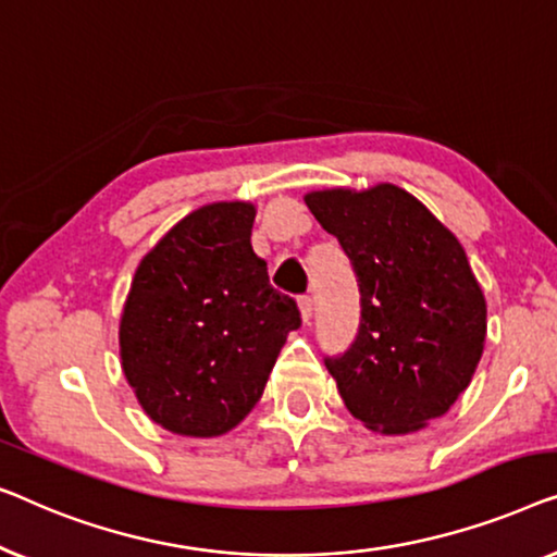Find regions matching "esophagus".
I'll return each instance as SVG.
<instances>
[{
    "label": "esophagus",
    "mask_w": 557,
    "mask_h": 557,
    "mask_svg": "<svg viewBox=\"0 0 557 557\" xmlns=\"http://www.w3.org/2000/svg\"><path fill=\"white\" fill-rule=\"evenodd\" d=\"M297 305H300V315H302V320H305V323H308V320L312 318V297H310V295H302L300 300H297Z\"/></svg>",
    "instance_id": "obj_1"
}]
</instances>
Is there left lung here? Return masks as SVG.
Masks as SVG:
<instances>
[{"label":"left lung","instance_id":"1","mask_svg":"<svg viewBox=\"0 0 557 557\" xmlns=\"http://www.w3.org/2000/svg\"><path fill=\"white\" fill-rule=\"evenodd\" d=\"M305 203L358 282L356 338L325 356L348 411L383 434L444 417L472 381L487 335V305L457 237L394 184L312 191Z\"/></svg>","mask_w":557,"mask_h":557}]
</instances>
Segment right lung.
<instances>
[{
	"label": "right lung",
	"mask_w": 557,
	"mask_h": 557,
	"mask_svg": "<svg viewBox=\"0 0 557 557\" xmlns=\"http://www.w3.org/2000/svg\"><path fill=\"white\" fill-rule=\"evenodd\" d=\"M255 207L207 203L184 216L133 277L121 318L123 373L156 424L184 436L230 432L260 401L300 327L252 249Z\"/></svg>",
	"instance_id": "right-lung-1"
}]
</instances>
